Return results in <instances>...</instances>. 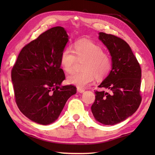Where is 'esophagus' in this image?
Returning <instances> with one entry per match:
<instances>
[{
	"instance_id": "obj_1",
	"label": "esophagus",
	"mask_w": 155,
	"mask_h": 155,
	"mask_svg": "<svg viewBox=\"0 0 155 155\" xmlns=\"http://www.w3.org/2000/svg\"><path fill=\"white\" fill-rule=\"evenodd\" d=\"M77 91H78V93H84V88H79V87L77 88Z\"/></svg>"
}]
</instances>
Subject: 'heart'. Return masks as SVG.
<instances>
[{"label": "heart", "instance_id": "b5f03b06", "mask_svg": "<svg viewBox=\"0 0 155 155\" xmlns=\"http://www.w3.org/2000/svg\"><path fill=\"white\" fill-rule=\"evenodd\" d=\"M78 61H83L81 72H74L67 77V83L79 88L89 86L95 78L103 79L109 74L111 60L99 45L90 41H79L74 45V50L67 47L62 51L60 64L67 73L73 71Z\"/></svg>", "mask_w": 155, "mask_h": 155}]
</instances>
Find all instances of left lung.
Returning <instances> with one entry per match:
<instances>
[{
  "mask_svg": "<svg viewBox=\"0 0 155 155\" xmlns=\"http://www.w3.org/2000/svg\"><path fill=\"white\" fill-rule=\"evenodd\" d=\"M98 35V39L110 52L112 69L98 86L108 92H94L91 111L97 121L114 125L126 120L139 107L141 68L127 42L113 35Z\"/></svg>",
  "mask_w": 155,
  "mask_h": 155,
  "instance_id": "obj_1",
  "label": "left lung"
}]
</instances>
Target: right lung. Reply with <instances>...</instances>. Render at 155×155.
I'll use <instances>...</instances> for the list:
<instances>
[{
  "label": "right lung",
  "instance_id": "add662e5",
  "mask_svg": "<svg viewBox=\"0 0 155 155\" xmlns=\"http://www.w3.org/2000/svg\"><path fill=\"white\" fill-rule=\"evenodd\" d=\"M68 41L63 27H55L24 47L11 71L15 101L21 113L38 124L57 119L67 100L77 93L65 79L60 57Z\"/></svg>",
  "mask_w": 155,
  "mask_h": 155
}]
</instances>
